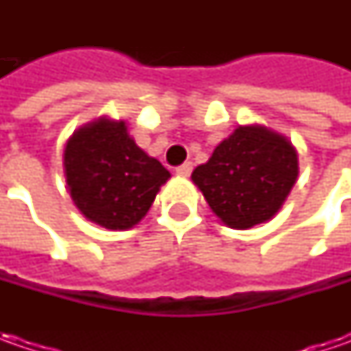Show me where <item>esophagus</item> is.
I'll return each instance as SVG.
<instances>
[{"mask_svg": "<svg viewBox=\"0 0 351 351\" xmlns=\"http://www.w3.org/2000/svg\"><path fill=\"white\" fill-rule=\"evenodd\" d=\"M191 169H193V164H191V162H185V164H182V166H178V168H176V173H178V176H182V178H187V176L191 173Z\"/></svg>", "mask_w": 351, "mask_h": 351, "instance_id": "obj_1", "label": "esophagus"}]
</instances>
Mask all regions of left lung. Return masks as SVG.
Returning a JSON list of instances; mask_svg holds the SVG:
<instances>
[{"mask_svg":"<svg viewBox=\"0 0 351 351\" xmlns=\"http://www.w3.org/2000/svg\"><path fill=\"white\" fill-rule=\"evenodd\" d=\"M299 176V156L287 136L262 125L238 127L191 180L213 213L246 230L274 219Z\"/></svg>","mask_w":351,"mask_h":351,"instance_id":"8db88e82","label":"left lung"}]
</instances>
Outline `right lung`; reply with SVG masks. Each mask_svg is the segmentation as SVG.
I'll return each instance as SVG.
<instances>
[{"instance_id": "obj_1", "label": "right lung", "mask_w": 351, "mask_h": 351, "mask_svg": "<svg viewBox=\"0 0 351 351\" xmlns=\"http://www.w3.org/2000/svg\"><path fill=\"white\" fill-rule=\"evenodd\" d=\"M64 176L80 213L109 230L142 221L169 171L136 146L125 121L99 117L74 130L64 148Z\"/></svg>"}]
</instances>
